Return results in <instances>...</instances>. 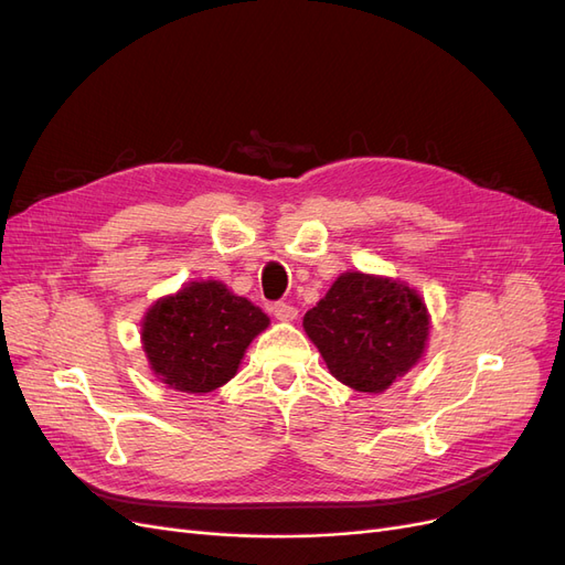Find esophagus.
<instances>
[{"instance_id":"1","label":"esophagus","mask_w":565,"mask_h":565,"mask_svg":"<svg viewBox=\"0 0 565 565\" xmlns=\"http://www.w3.org/2000/svg\"><path fill=\"white\" fill-rule=\"evenodd\" d=\"M270 313L276 316L278 320H285V322L297 318V309H295V306H292V303H285V301L273 303V306H270Z\"/></svg>"}]
</instances>
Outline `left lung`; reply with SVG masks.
I'll use <instances>...</instances> for the list:
<instances>
[{"label": "left lung", "instance_id": "1", "mask_svg": "<svg viewBox=\"0 0 565 565\" xmlns=\"http://www.w3.org/2000/svg\"><path fill=\"white\" fill-rule=\"evenodd\" d=\"M303 330L332 377L363 393H382L415 367L429 339L422 297L401 280L341 273Z\"/></svg>", "mask_w": 565, "mask_h": 565}]
</instances>
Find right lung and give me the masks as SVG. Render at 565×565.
<instances>
[{
    "label": "right lung",
    "mask_w": 565,
    "mask_h": 565,
    "mask_svg": "<svg viewBox=\"0 0 565 565\" xmlns=\"http://www.w3.org/2000/svg\"><path fill=\"white\" fill-rule=\"evenodd\" d=\"M268 316L218 280L191 282L150 306L141 341L150 370L169 388L210 393L235 377Z\"/></svg>",
    "instance_id": "right-lung-1"
}]
</instances>
